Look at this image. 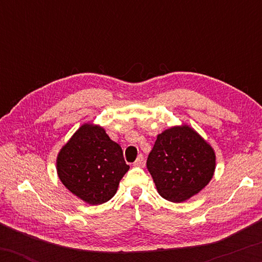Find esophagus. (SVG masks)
<instances>
[{
  "label": "esophagus",
  "mask_w": 262,
  "mask_h": 262,
  "mask_svg": "<svg viewBox=\"0 0 262 262\" xmlns=\"http://www.w3.org/2000/svg\"><path fill=\"white\" fill-rule=\"evenodd\" d=\"M143 163H144V157H143V155L141 154V155H138L137 159H136V161L134 162V166L141 167V166H143Z\"/></svg>",
  "instance_id": "obj_1"
}]
</instances>
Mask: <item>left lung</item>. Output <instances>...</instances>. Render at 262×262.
Masks as SVG:
<instances>
[{
	"label": "left lung",
	"instance_id": "obj_1",
	"mask_svg": "<svg viewBox=\"0 0 262 262\" xmlns=\"http://www.w3.org/2000/svg\"><path fill=\"white\" fill-rule=\"evenodd\" d=\"M146 167L160 195L181 203L209 184L216 168V155L193 128L182 125L157 136Z\"/></svg>",
	"mask_w": 262,
	"mask_h": 262
}]
</instances>
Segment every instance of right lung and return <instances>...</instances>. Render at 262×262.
Returning <instances> with one entry per match:
<instances>
[{
  "label": "right lung",
  "instance_id": "obj_1",
  "mask_svg": "<svg viewBox=\"0 0 262 262\" xmlns=\"http://www.w3.org/2000/svg\"><path fill=\"white\" fill-rule=\"evenodd\" d=\"M128 169L120 145L93 124L82 125L57 157L62 184L92 205L108 202Z\"/></svg>",
  "mask_w": 262,
  "mask_h": 262
}]
</instances>
